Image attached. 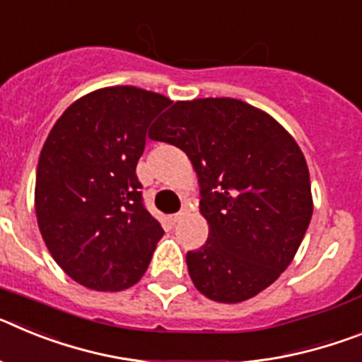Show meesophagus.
<instances>
[{"label": "esophagus", "mask_w": 362, "mask_h": 362, "mask_svg": "<svg viewBox=\"0 0 362 362\" xmlns=\"http://www.w3.org/2000/svg\"><path fill=\"white\" fill-rule=\"evenodd\" d=\"M185 216H187V210H181V212H177V214H174V216H170V221H172V223H177V221L183 219Z\"/></svg>", "instance_id": "esophagus-1"}]
</instances>
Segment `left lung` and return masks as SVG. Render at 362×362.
<instances>
[{"mask_svg": "<svg viewBox=\"0 0 362 362\" xmlns=\"http://www.w3.org/2000/svg\"><path fill=\"white\" fill-rule=\"evenodd\" d=\"M183 150L199 181L209 241L188 252L197 290L241 303L292 263L313 212L306 159L270 114L232 98L175 101L150 134Z\"/></svg>", "mask_w": 362, "mask_h": 362, "instance_id": "obj_1", "label": "left lung"}]
</instances>
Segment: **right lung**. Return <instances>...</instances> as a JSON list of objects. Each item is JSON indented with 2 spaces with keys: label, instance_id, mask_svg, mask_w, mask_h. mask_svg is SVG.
<instances>
[{
  "label": "right lung",
  "instance_id": "right-lung-1",
  "mask_svg": "<svg viewBox=\"0 0 362 362\" xmlns=\"http://www.w3.org/2000/svg\"><path fill=\"white\" fill-rule=\"evenodd\" d=\"M170 103L137 86L99 88L63 112L41 148L37 226L54 261L86 288L134 286L165 233L143 204L136 166Z\"/></svg>",
  "mask_w": 362,
  "mask_h": 362
}]
</instances>
